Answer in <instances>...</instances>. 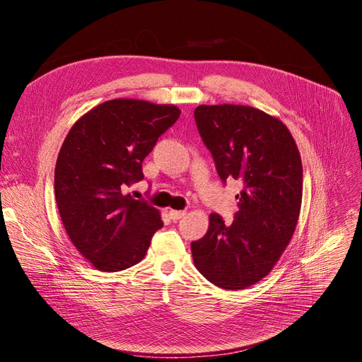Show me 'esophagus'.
<instances>
[{
  "mask_svg": "<svg viewBox=\"0 0 362 362\" xmlns=\"http://www.w3.org/2000/svg\"><path fill=\"white\" fill-rule=\"evenodd\" d=\"M168 216H170V218L173 220V221H177V220H180L182 217H185L186 216V211H177V210H170L168 211Z\"/></svg>",
  "mask_w": 362,
  "mask_h": 362,
  "instance_id": "34e87169",
  "label": "esophagus"
}]
</instances>
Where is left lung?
Segmentation results:
<instances>
[{
  "instance_id": "1",
  "label": "left lung",
  "mask_w": 362,
  "mask_h": 362,
  "mask_svg": "<svg viewBox=\"0 0 362 362\" xmlns=\"http://www.w3.org/2000/svg\"><path fill=\"white\" fill-rule=\"evenodd\" d=\"M195 122L223 182L240 180L230 226L210 214L204 238L191 243L198 272L227 291L270 274L289 245L300 213L302 161L280 119L248 105H198Z\"/></svg>"
}]
</instances>
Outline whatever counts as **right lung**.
<instances>
[{
  "instance_id": "1",
  "label": "right lung",
  "mask_w": 362,
  "mask_h": 362,
  "mask_svg": "<svg viewBox=\"0 0 362 362\" xmlns=\"http://www.w3.org/2000/svg\"><path fill=\"white\" fill-rule=\"evenodd\" d=\"M180 112L173 104L117 98L93 107L69 130L55 164V202L73 246L97 270L138 264L163 227L157 208L123 189L144 179V158Z\"/></svg>"
}]
</instances>
